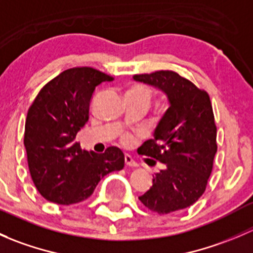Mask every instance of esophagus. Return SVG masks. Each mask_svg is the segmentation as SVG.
<instances>
[{
    "instance_id": "34e87169",
    "label": "esophagus",
    "mask_w": 253,
    "mask_h": 253,
    "mask_svg": "<svg viewBox=\"0 0 253 253\" xmlns=\"http://www.w3.org/2000/svg\"><path fill=\"white\" fill-rule=\"evenodd\" d=\"M125 163H126V165H128V167H132V168L138 167L137 162H134L133 158H132L131 155H128V154L125 155Z\"/></svg>"
}]
</instances>
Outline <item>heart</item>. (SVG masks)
Returning a JSON list of instances; mask_svg holds the SVG:
<instances>
[{
    "label": "heart",
    "mask_w": 253,
    "mask_h": 253,
    "mask_svg": "<svg viewBox=\"0 0 253 253\" xmlns=\"http://www.w3.org/2000/svg\"><path fill=\"white\" fill-rule=\"evenodd\" d=\"M126 95H137V96H143V98H147V99L150 98L149 90H148V89L145 88V86L139 85V84H137V85L132 86V88L129 89L128 91H127ZM124 141L125 142H131L132 141V136H131V134H125V136H124Z\"/></svg>",
    "instance_id": "obj_1"
}]
</instances>
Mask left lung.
I'll use <instances>...</instances> for the list:
<instances>
[{
	"mask_svg": "<svg viewBox=\"0 0 253 253\" xmlns=\"http://www.w3.org/2000/svg\"><path fill=\"white\" fill-rule=\"evenodd\" d=\"M136 82L162 90L169 109L141 147V154L163 163L153 185L139 201L168 214L192 206L205 193L216 153V126L208 93L174 71L134 75Z\"/></svg>",
	"mask_w": 253,
	"mask_h": 253,
	"instance_id": "left-lung-1",
	"label": "left lung"
}]
</instances>
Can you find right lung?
Returning a JSON list of instances; mask_svg holds the SVG:
<instances>
[{
    "instance_id": "right-lung-1",
    "label": "right lung",
    "mask_w": 253,
    "mask_h": 253,
    "mask_svg": "<svg viewBox=\"0 0 253 253\" xmlns=\"http://www.w3.org/2000/svg\"><path fill=\"white\" fill-rule=\"evenodd\" d=\"M114 78L91 67L63 71L42 86L28 110L24 145L33 182L45 200L73 205L93 195L99 181L125 167L117 147L88 152L76 136L89 120L94 90Z\"/></svg>"
}]
</instances>
